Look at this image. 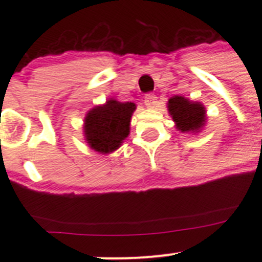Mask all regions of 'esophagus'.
I'll use <instances>...</instances> for the list:
<instances>
[{
  "label": "esophagus",
  "instance_id": "1",
  "mask_svg": "<svg viewBox=\"0 0 262 262\" xmlns=\"http://www.w3.org/2000/svg\"><path fill=\"white\" fill-rule=\"evenodd\" d=\"M156 102H157V97H156V95L147 94L146 96H144V105H146L147 107H153L156 105Z\"/></svg>",
  "mask_w": 262,
  "mask_h": 262
}]
</instances>
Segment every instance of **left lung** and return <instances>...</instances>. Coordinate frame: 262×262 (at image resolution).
Here are the masks:
<instances>
[{"label":"left lung","instance_id":"left-lung-1","mask_svg":"<svg viewBox=\"0 0 262 262\" xmlns=\"http://www.w3.org/2000/svg\"><path fill=\"white\" fill-rule=\"evenodd\" d=\"M168 114L175 121V126L181 133L196 134L207 124V110L199 101H191L186 97L175 95L167 101Z\"/></svg>","mask_w":262,"mask_h":262}]
</instances>
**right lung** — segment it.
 <instances>
[{
	"label": "right lung",
	"mask_w": 262,
	"mask_h": 262,
	"mask_svg": "<svg viewBox=\"0 0 262 262\" xmlns=\"http://www.w3.org/2000/svg\"><path fill=\"white\" fill-rule=\"evenodd\" d=\"M136 109L134 102L115 99L90 109L83 120L84 142L101 155L114 152L130 133V119Z\"/></svg>",
	"instance_id": "add662e5"
}]
</instances>
